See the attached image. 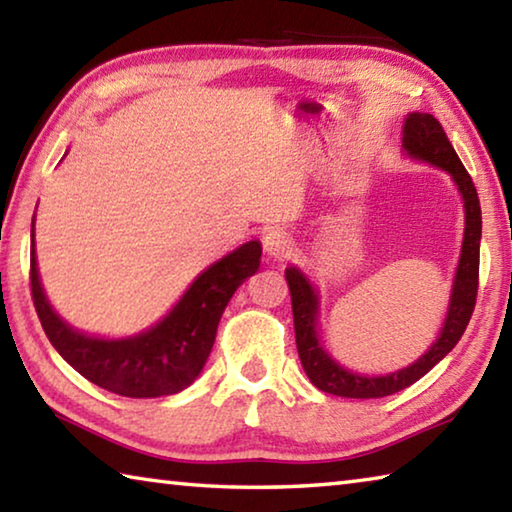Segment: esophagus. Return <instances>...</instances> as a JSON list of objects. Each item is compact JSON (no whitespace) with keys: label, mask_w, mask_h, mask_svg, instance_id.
<instances>
[{"label":"esophagus","mask_w":512,"mask_h":512,"mask_svg":"<svg viewBox=\"0 0 512 512\" xmlns=\"http://www.w3.org/2000/svg\"><path fill=\"white\" fill-rule=\"evenodd\" d=\"M291 246L293 244H291V239H289L287 232H282V230L266 232V237H264L266 255H271L275 259H282V257L291 255Z\"/></svg>","instance_id":"34e87169"}]
</instances>
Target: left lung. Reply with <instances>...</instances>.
<instances>
[{
  "label": "left lung",
  "instance_id": "left-lung-1",
  "mask_svg": "<svg viewBox=\"0 0 512 512\" xmlns=\"http://www.w3.org/2000/svg\"><path fill=\"white\" fill-rule=\"evenodd\" d=\"M402 133V149L415 160H424L433 164V167L447 171L458 185V192H461L465 203L463 248L454 277L452 298H449L447 318L436 343H433L418 361H413L409 368H402L397 372H391V375L381 377L359 375V372L345 370L341 363H336L323 350L316 332L318 293L296 266L287 268L284 275H287L291 291L298 357L302 361V368L307 372V377L311 379V384L329 395L354 397V400H372V397H386L397 391H404L406 386L415 384L420 377L427 375L440 359L447 357V352L454 350V345L461 341L467 323H470L476 305V291H479L481 205L470 173L465 171L463 162L458 160L454 146L449 144L440 121L429 115V112H411L404 121Z\"/></svg>",
  "mask_w": 512,
  "mask_h": 512
}]
</instances>
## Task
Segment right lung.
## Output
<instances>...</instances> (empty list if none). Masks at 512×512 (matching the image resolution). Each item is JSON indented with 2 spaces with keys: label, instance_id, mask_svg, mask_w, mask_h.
<instances>
[{
  "label": "right lung",
  "instance_id": "right-lung-1",
  "mask_svg": "<svg viewBox=\"0 0 512 512\" xmlns=\"http://www.w3.org/2000/svg\"><path fill=\"white\" fill-rule=\"evenodd\" d=\"M33 237V223H31ZM262 244L232 250L196 277L158 325L128 339H99L69 327L42 291L36 248L31 239V296L47 339L76 372L124 397H162L185 391L201 375L223 309L232 293L255 275Z\"/></svg>",
  "mask_w": 512,
  "mask_h": 512
}]
</instances>
